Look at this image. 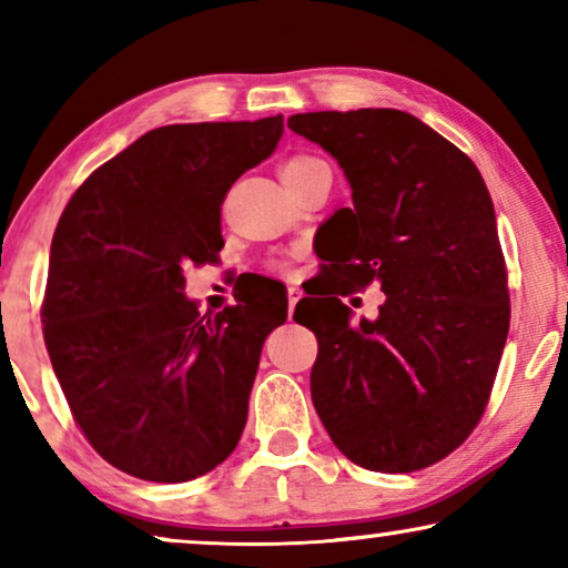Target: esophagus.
<instances>
[{"label": "esophagus", "mask_w": 568, "mask_h": 568, "mask_svg": "<svg viewBox=\"0 0 568 568\" xmlns=\"http://www.w3.org/2000/svg\"><path fill=\"white\" fill-rule=\"evenodd\" d=\"M286 297H290V321H292L294 305H297V302L302 300V290H300V286H290V290H286Z\"/></svg>", "instance_id": "obj_1"}]
</instances>
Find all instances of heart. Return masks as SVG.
Returning a JSON list of instances; mask_svg holds the SVG:
<instances>
[{"label":"heart","instance_id":"b5f03b06","mask_svg":"<svg viewBox=\"0 0 568 568\" xmlns=\"http://www.w3.org/2000/svg\"><path fill=\"white\" fill-rule=\"evenodd\" d=\"M321 162H323V160L313 158V154H292V158H286V160L282 162V168H278V175H282L284 185H290V183L297 181L300 175H305L310 168L321 165ZM278 268H286V266H284V263H278Z\"/></svg>","mask_w":568,"mask_h":568}]
</instances>
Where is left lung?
Masks as SVG:
<instances>
[{
  "mask_svg": "<svg viewBox=\"0 0 568 568\" xmlns=\"http://www.w3.org/2000/svg\"><path fill=\"white\" fill-rule=\"evenodd\" d=\"M352 185L323 232L338 282L294 321L317 338L310 393L333 445L377 473L429 468L484 416L509 333L507 263L491 196L468 154L393 108L297 113ZM331 261V258H328ZM377 281V322L339 302Z\"/></svg>",
  "mask_w": 568,
  "mask_h": 568,
  "instance_id": "obj_1",
  "label": "left lung"
}]
</instances>
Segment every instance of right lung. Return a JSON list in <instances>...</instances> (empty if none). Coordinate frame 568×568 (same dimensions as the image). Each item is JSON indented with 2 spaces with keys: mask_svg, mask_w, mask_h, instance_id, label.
Listing matches in <instances>:
<instances>
[{
  "mask_svg": "<svg viewBox=\"0 0 568 568\" xmlns=\"http://www.w3.org/2000/svg\"><path fill=\"white\" fill-rule=\"evenodd\" d=\"M282 134V115L152 129L100 165L61 214L45 348L77 426L129 476L181 484L237 447L286 297L243 294L201 315L183 294V268L216 258L224 196Z\"/></svg>",
  "mask_w": 568,
  "mask_h": 568,
  "instance_id": "right-lung-1",
  "label": "right lung"
}]
</instances>
